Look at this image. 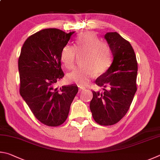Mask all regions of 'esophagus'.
<instances>
[{
    "instance_id": "obj_1",
    "label": "esophagus",
    "mask_w": 160,
    "mask_h": 160,
    "mask_svg": "<svg viewBox=\"0 0 160 160\" xmlns=\"http://www.w3.org/2000/svg\"><path fill=\"white\" fill-rule=\"evenodd\" d=\"M84 89L85 88L82 87V86H79V87H78V92H82L83 91H84Z\"/></svg>"
}]
</instances>
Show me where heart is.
<instances>
[{
	"label": "heart",
	"instance_id": "1",
	"mask_svg": "<svg viewBox=\"0 0 160 160\" xmlns=\"http://www.w3.org/2000/svg\"><path fill=\"white\" fill-rule=\"evenodd\" d=\"M77 54L82 55V65L76 67L67 75L69 82L79 86L88 83L96 74L102 75L107 72L112 62V55L108 44L100 42L93 32L80 34L76 39L74 46L66 45L60 53V60L67 69H72Z\"/></svg>",
	"mask_w": 160,
	"mask_h": 160
}]
</instances>
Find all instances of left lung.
I'll use <instances>...</instances> for the list:
<instances>
[{
  "mask_svg": "<svg viewBox=\"0 0 160 160\" xmlns=\"http://www.w3.org/2000/svg\"><path fill=\"white\" fill-rule=\"evenodd\" d=\"M104 38L113 60L107 72L96 81L104 92L93 91L90 109L96 122L109 126L120 121L130 108L137 90L138 64L131 45L118 33L108 32Z\"/></svg>",
  "mask_w": 160,
  "mask_h": 160,
  "instance_id": "left-lung-1",
  "label": "left lung"
}]
</instances>
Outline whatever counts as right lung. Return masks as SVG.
I'll use <instances>...</instances> for the list:
<instances>
[{
	"label": "right lung",
	"instance_id": "1",
	"mask_svg": "<svg viewBox=\"0 0 160 160\" xmlns=\"http://www.w3.org/2000/svg\"><path fill=\"white\" fill-rule=\"evenodd\" d=\"M74 32L52 28L39 31L25 41L19 58V93L36 118L49 127L65 122L78 92L74 85L55 88L64 77L61 51Z\"/></svg>",
	"mask_w": 160,
	"mask_h": 160
}]
</instances>
